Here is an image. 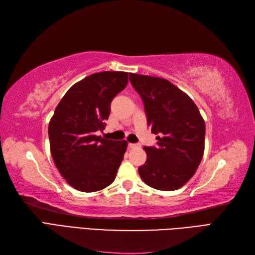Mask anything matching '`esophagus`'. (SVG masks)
<instances>
[{
	"label": "esophagus",
	"instance_id": "1",
	"mask_svg": "<svg viewBox=\"0 0 255 255\" xmlns=\"http://www.w3.org/2000/svg\"><path fill=\"white\" fill-rule=\"evenodd\" d=\"M128 146L130 149H134V148H138V146H140L139 143H128Z\"/></svg>",
	"mask_w": 255,
	"mask_h": 255
}]
</instances>
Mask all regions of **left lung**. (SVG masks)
<instances>
[{
	"label": "left lung",
	"mask_w": 255,
	"mask_h": 255,
	"mask_svg": "<svg viewBox=\"0 0 255 255\" xmlns=\"http://www.w3.org/2000/svg\"><path fill=\"white\" fill-rule=\"evenodd\" d=\"M139 94L156 146H144L145 163L138 168L150 187L171 191L196 173L204 153L205 123L195 102L168 80L129 73Z\"/></svg>",
	"instance_id": "obj_1"
}]
</instances>
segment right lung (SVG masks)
I'll return each instance as SVG.
<instances>
[{"label":"right lung","instance_id":"1","mask_svg":"<svg viewBox=\"0 0 255 255\" xmlns=\"http://www.w3.org/2000/svg\"><path fill=\"white\" fill-rule=\"evenodd\" d=\"M128 82V72L94 73L74 84L56 106L49 123L51 154L59 173L75 189L94 192L115 181L128 142L98 133L105 128L113 99Z\"/></svg>","mask_w":255,"mask_h":255}]
</instances>
